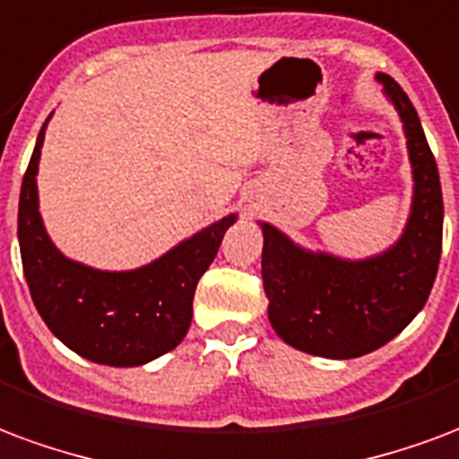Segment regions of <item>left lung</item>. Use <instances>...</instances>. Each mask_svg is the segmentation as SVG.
I'll return each instance as SVG.
<instances>
[{
    "mask_svg": "<svg viewBox=\"0 0 459 459\" xmlns=\"http://www.w3.org/2000/svg\"><path fill=\"white\" fill-rule=\"evenodd\" d=\"M382 94L402 121L409 151V219L392 246L369 257L308 250L267 221L263 229V287L267 318L281 341L328 359H352L382 348L426 307L443 247V192L416 108L389 74L377 73Z\"/></svg>",
    "mask_w": 459,
    "mask_h": 459,
    "instance_id": "obj_1",
    "label": "left lung"
}]
</instances>
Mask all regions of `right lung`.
Instances as JSON below:
<instances>
[{"label":"right lung","mask_w":459,"mask_h":459,"mask_svg":"<svg viewBox=\"0 0 459 459\" xmlns=\"http://www.w3.org/2000/svg\"><path fill=\"white\" fill-rule=\"evenodd\" d=\"M50 117L36 138L19 196V247L30 299L50 333L80 358L108 368L152 362L178 348L189 331L196 281L238 213L213 221L134 270H100L63 255L40 216L36 182Z\"/></svg>","instance_id":"1"}]
</instances>
